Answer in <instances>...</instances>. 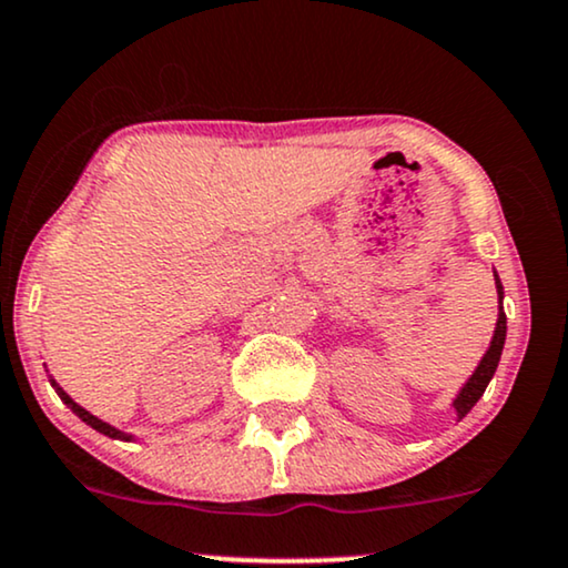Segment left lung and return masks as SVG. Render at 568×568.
Returning <instances> with one entry per match:
<instances>
[{
  "label": "left lung",
  "instance_id": "1",
  "mask_svg": "<svg viewBox=\"0 0 568 568\" xmlns=\"http://www.w3.org/2000/svg\"><path fill=\"white\" fill-rule=\"evenodd\" d=\"M495 288H498V296H504V285H500L498 275H495ZM504 343H506V314H504V306H500L498 312V322H495V333H493V341H490V348H487V354L483 356V362H479V367L475 369V375L469 377V383L462 387V393H458L454 406L458 412V419H464L466 414L471 412V406L477 404L479 398H483L487 383H490L495 369H498V362H500V351H504Z\"/></svg>",
  "mask_w": 568,
  "mask_h": 568
}]
</instances>
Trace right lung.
Instances as JSON below:
<instances>
[{
    "instance_id": "add662e5",
    "label": "right lung",
    "mask_w": 568,
    "mask_h": 568,
    "mask_svg": "<svg viewBox=\"0 0 568 568\" xmlns=\"http://www.w3.org/2000/svg\"><path fill=\"white\" fill-rule=\"evenodd\" d=\"M52 385H54L57 396H60V398L64 400V404H68L70 408H73V412H75L78 416H81V419L85 422V425H91L93 429H97V433H102V435H106V437H120V440H131V435L120 433V429H114L112 425H106V422H102V419H97V416H93V414H89V412H85V408H83V406H78V404H75V400H73V398H70V396H68V393H64V390H62V387L54 383V379H52Z\"/></svg>"
}]
</instances>
